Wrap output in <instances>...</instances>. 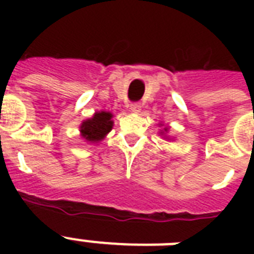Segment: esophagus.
<instances>
[{
	"label": "esophagus",
	"instance_id": "obj_1",
	"mask_svg": "<svg viewBox=\"0 0 254 254\" xmlns=\"http://www.w3.org/2000/svg\"><path fill=\"white\" fill-rule=\"evenodd\" d=\"M139 111H141V104H139V103L131 104V105H130V112H133V113H138Z\"/></svg>",
	"mask_w": 254,
	"mask_h": 254
}]
</instances>
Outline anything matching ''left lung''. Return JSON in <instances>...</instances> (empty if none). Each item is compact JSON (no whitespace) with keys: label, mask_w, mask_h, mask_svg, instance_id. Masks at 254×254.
Masks as SVG:
<instances>
[{"label":"left lung","mask_w":254,"mask_h":254,"mask_svg":"<svg viewBox=\"0 0 254 254\" xmlns=\"http://www.w3.org/2000/svg\"><path fill=\"white\" fill-rule=\"evenodd\" d=\"M158 125H161V127H163V125H162V123H161V124H158ZM169 129H170L169 127H163V129H162V130L159 131V134L162 135L163 138L166 139V141H170V139H171V138H170V137H169V135H167V133H169Z\"/></svg>","instance_id":"obj_1"}]
</instances>
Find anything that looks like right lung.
Masks as SVG:
<instances>
[{"label": "right lung", "instance_id": "1", "mask_svg": "<svg viewBox=\"0 0 254 254\" xmlns=\"http://www.w3.org/2000/svg\"><path fill=\"white\" fill-rule=\"evenodd\" d=\"M113 115L111 112L100 111L89 119L81 121L80 135L87 143H99L103 141L113 127Z\"/></svg>", "mask_w": 254, "mask_h": 254}]
</instances>
